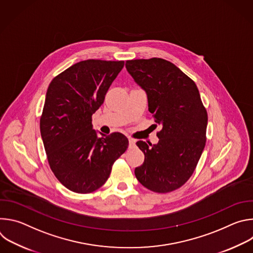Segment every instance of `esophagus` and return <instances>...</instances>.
<instances>
[{
    "label": "esophagus",
    "instance_id": "obj_1",
    "mask_svg": "<svg viewBox=\"0 0 253 253\" xmlns=\"http://www.w3.org/2000/svg\"><path fill=\"white\" fill-rule=\"evenodd\" d=\"M135 143L136 141L132 138H129V148H134L135 147Z\"/></svg>",
    "mask_w": 253,
    "mask_h": 253
}]
</instances>
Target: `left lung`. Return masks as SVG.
Wrapping results in <instances>:
<instances>
[{
	"mask_svg": "<svg viewBox=\"0 0 253 253\" xmlns=\"http://www.w3.org/2000/svg\"><path fill=\"white\" fill-rule=\"evenodd\" d=\"M126 68L147 93L149 111L162 124L159 142L136 144L145 155L135 168L138 181L157 193L183 186L193 174L206 143L207 111L195 82L173 63L161 59L126 61Z\"/></svg>",
	"mask_w": 253,
	"mask_h": 253,
	"instance_id": "obj_1",
	"label": "left lung"
}]
</instances>
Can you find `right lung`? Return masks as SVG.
I'll return each mask as SVG.
<instances>
[{
	"instance_id": "1",
	"label": "right lung",
	"mask_w": 253,
	"mask_h": 253,
	"mask_svg": "<svg viewBox=\"0 0 253 253\" xmlns=\"http://www.w3.org/2000/svg\"><path fill=\"white\" fill-rule=\"evenodd\" d=\"M123 67L124 61H81L57 75L48 87L41 136L51 170L71 191L87 194L100 188L128 148L122 133L98 138L92 129V115Z\"/></svg>"
}]
</instances>
